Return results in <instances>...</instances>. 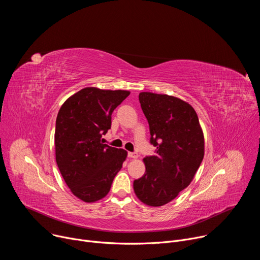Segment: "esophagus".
<instances>
[{
    "label": "esophagus",
    "mask_w": 260,
    "mask_h": 260,
    "mask_svg": "<svg viewBox=\"0 0 260 260\" xmlns=\"http://www.w3.org/2000/svg\"><path fill=\"white\" fill-rule=\"evenodd\" d=\"M128 157L129 158H138L139 154L137 152H128Z\"/></svg>",
    "instance_id": "obj_1"
}]
</instances>
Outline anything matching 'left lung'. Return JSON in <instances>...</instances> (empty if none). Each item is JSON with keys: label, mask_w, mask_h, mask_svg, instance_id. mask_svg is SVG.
Here are the masks:
<instances>
[{"label": "left lung", "mask_w": 260, "mask_h": 260, "mask_svg": "<svg viewBox=\"0 0 260 260\" xmlns=\"http://www.w3.org/2000/svg\"><path fill=\"white\" fill-rule=\"evenodd\" d=\"M139 101L156 154L143 159L146 171L134 181V191L143 204L160 207L193 180L205 155L204 133L196 110L187 102L146 91L140 92Z\"/></svg>", "instance_id": "obj_1"}]
</instances>
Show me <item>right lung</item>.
Returning a JSON list of instances; mask_svg holds the SVG:
<instances>
[{
    "label": "right lung",
    "instance_id": "right-lung-1",
    "mask_svg": "<svg viewBox=\"0 0 260 260\" xmlns=\"http://www.w3.org/2000/svg\"><path fill=\"white\" fill-rule=\"evenodd\" d=\"M128 90L85 87L71 95L56 117L54 144L59 172L71 192L85 203L105 198L127 152L103 144L114 109Z\"/></svg>",
    "mask_w": 260,
    "mask_h": 260
}]
</instances>
